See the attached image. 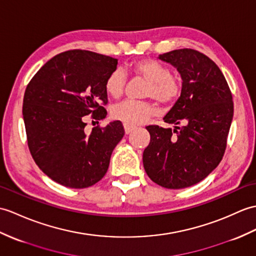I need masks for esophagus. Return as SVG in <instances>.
<instances>
[{"instance_id":"34e87169","label":"esophagus","mask_w":256,"mask_h":256,"mask_svg":"<svg viewBox=\"0 0 256 256\" xmlns=\"http://www.w3.org/2000/svg\"><path fill=\"white\" fill-rule=\"evenodd\" d=\"M123 126H124V130H126V134H130V133H132L134 130H136V128L135 126H128V124H126L124 123L123 124Z\"/></svg>"}]
</instances>
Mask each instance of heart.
I'll list each match as a JSON object with an SVG mask.
<instances>
[{
  "label": "heart",
  "instance_id": "obj_1",
  "mask_svg": "<svg viewBox=\"0 0 256 256\" xmlns=\"http://www.w3.org/2000/svg\"><path fill=\"white\" fill-rule=\"evenodd\" d=\"M130 70L135 76L142 77L148 82L144 96L154 98L159 104L170 106L174 104L182 92L181 78L171 74L168 66L152 58H140L130 64ZM126 84V76L120 68H116L104 82V89L109 96L120 98ZM157 108L150 101H123L114 106L112 118L128 126L146 123L157 114Z\"/></svg>",
  "mask_w": 256,
  "mask_h": 256
}]
</instances>
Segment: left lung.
I'll return each instance as SVG.
<instances>
[{
    "mask_svg": "<svg viewBox=\"0 0 256 256\" xmlns=\"http://www.w3.org/2000/svg\"><path fill=\"white\" fill-rule=\"evenodd\" d=\"M182 78L181 96L164 116L174 130L146 126L150 142L142 152L147 176L166 188H184L204 180L222 162L234 116L228 82L216 63L193 49L159 56Z\"/></svg>",
    "mask_w": 256,
    "mask_h": 256,
    "instance_id": "8db88e82",
    "label": "left lung"
}]
</instances>
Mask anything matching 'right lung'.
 Listing matches in <instances>:
<instances>
[{
    "mask_svg": "<svg viewBox=\"0 0 256 256\" xmlns=\"http://www.w3.org/2000/svg\"><path fill=\"white\" fill-rule=\"evenodd\" d=\"M116 65L108 56L68 50L48 61L26 87L22 116L29 150L40 170L61 186H92L108 171L111 154L124 136L122 123L90 132L85 128L88 118H106L104 82Z\"/></svg>",
    "mask_w": 256,
    "mask_h": 256,
    "instance_id": "right-lung-1",
    "label": "right lung"
}]
</instances>
